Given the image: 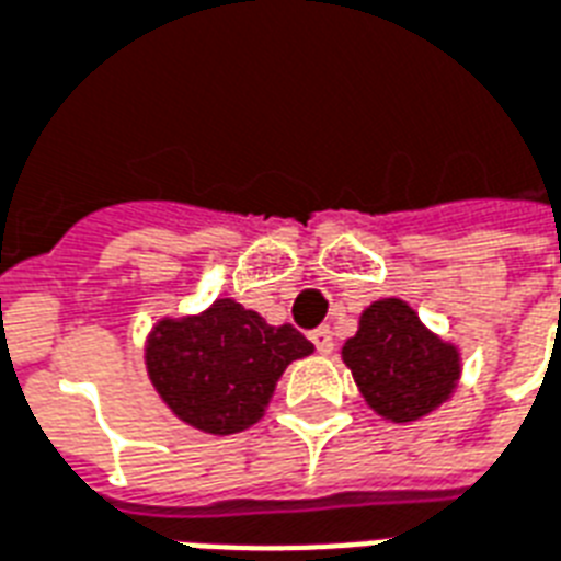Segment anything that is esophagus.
I'll use <instances>...</instances> for the list:
<instances>
[{
    "mask_svg": "<svg viewBox=\"0 0 561 561\" xmlns=\"http://www.w3.org/2000/svg\"><path fill=\"white\" fill-rule=\"evenodd\" d=\"M310 340L319 354H330L333 351V333H330V328H316L310 333Z\"/></svg>",
    "mask_w": 561,
    "mask_h": 561,
    "instance_id": "1",
    "label": "esophagus"
}]
</instances>
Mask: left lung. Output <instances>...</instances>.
Instances as JSON below:
<instances>
[{"instance_id": "8db88e82", "label": "left lung", "mask_w": 561, "mask_h": 561, "mask_svg": "<svg viewBox=\"0 0 561 561\" xmlns=\"http://www.w3.org/2000/svg\"><path fill=\"white\" fill-rule=\"evenodd\" d=\"M342 363L368 407L394 424L436 412L462 377L457 345L433 333L401 298H380L359 312L357 333L342 345Z\"/></svg>"}]
</instances>
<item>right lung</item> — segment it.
Returning a JSON list of instances; mask_svg holds the SVG:
<instances>
[{
  "instance_id": "add662e5",
  "label": "right lung",
  "mask_w": 561,
  "mask_h": 561,
  "mask_svg": "<svg viewBox=\"0 0 561 561\" xmlns=\"http://www.w3.org/2000/svg\"><path fill=\"white\" fill-rule=\"evenodd\" d=\"M293 324H268L233 298L163 316L146 336V371L169 412L210 436L257 424L289 363L312 354Z\"/></svg>"
}]
</instances>
